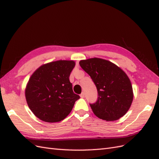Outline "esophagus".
Instances as JSON below:
<instances>
[{"instance_id": "esophagus-1", "label": "esophagus", "mask_w": 159, "mask_h": 159, "mask_svg": "<svg viewBox=\"0 0 159 159\" xmlns=\"http://www.w3.org/2000/svg\"><path fill=\"white\" fill-rule=\"evenodd\" d=\"M84 96H85V93H84V92H83L82 93V94H80V97H81V98H84Z\"/></svg>"}]
</instances>
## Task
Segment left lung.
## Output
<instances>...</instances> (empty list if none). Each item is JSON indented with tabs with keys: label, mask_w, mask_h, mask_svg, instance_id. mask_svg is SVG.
<instances>
[{
	"label": "left lung",
	"mask_w": 159,
	"mask_h": 159,
	"mask_svg": "<svg viewBox=\"0 0 159 159\" xmlns=\"http://www.w3.org/2000/svg\"><path fill=\"white\" fill-rule=\"evenodd\" d=\"M80 65L97 88L98 99L90 104L96 117L111 121L125 115L134 98L132 86L126 73L111 61L99 58L82 60Z\"/></svg>",
	"instance_id": "1"
}]
</instances>
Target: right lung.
<instances>
[{
	"mask_svg": "<svg viewBox=\"0 0 159 159\" xmlns=\"http://www.w3.org/2000/svg\"><path fill=\"white\" fill-rule=\"evenodd\" d=\"M73 61H57L42 65L34 72L25 88L30 110L42 121L59 122L71 113L80 97L73 92L69 75Z\"/></svg>",
	"mask_w": 159,
	"mask_h": 159,
	"instance_id": "obj_1",
	"label": "right lung"
}]
</instances>
